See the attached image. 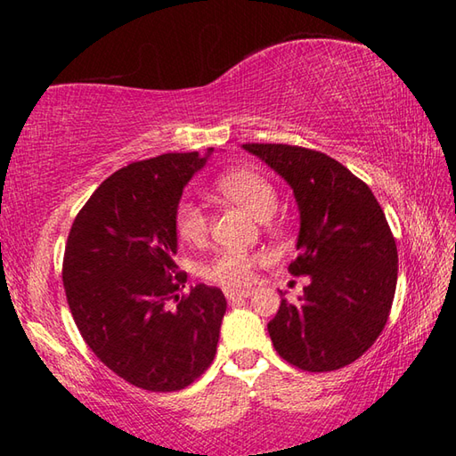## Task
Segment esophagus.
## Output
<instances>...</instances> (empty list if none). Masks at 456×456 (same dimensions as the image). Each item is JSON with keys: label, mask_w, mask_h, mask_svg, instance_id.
<instances>
[{"label": "esophagus", "mask_w": 456, "mask_h": 456, "mask_svg": "<svg viewBox=\"0 0 456 456\" xmlns=\"http://www.w3.org/2000/svg\"><path fill=\"white\" fill-rule=\"evenodd\" d=\"M251 289H225V297L229 302H237V299H245L251 296Z\"/></svg>", "instance_id": "esophagus-1"}]
</instances>
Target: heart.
Segmentation results:
<instances>
[{"label": "heart", "mask_w": 456, "mask_h": 456, "mask_svg": "<svg viewBox=\"0 0 456 456\" xmlns=\"http://www.w3.org/2000/svg\"><path fill=\"white\" fill-rule=\"evenodd\" d=\"M217 191L249 211L253 217L269 219L277 209V192L267 176L251 168H235L217 181ZM175 227L183 241L200 245L209 233V217L195 200L183 199L175 211ZM264 259L259 253L221 251L203 265V275L225 288H239L251 280L253 267Z\"/></svg>", "instance_id": "heart-1"}]
</instances>
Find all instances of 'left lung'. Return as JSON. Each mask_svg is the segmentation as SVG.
Segmentation results:
<instances>
[{
    "mask_svg": "<svg viewBox=\"0 0 456 456\" xmlns=\"http://www.w3.org/2000/svg\"><path fill=\"white\" fill-rule=\"evenodd\" d=\"M289 184L299 209L291 275L310 283L267 323L273 348L307 372L352 364L388 320L398 280V251L368 184L328 154L289 144H243Z\"/></svg>",
    "mask_w": 456,
    "mask_h": 456,
    "instance_id": "1",
    "label": "left lung"
}]
</instances>
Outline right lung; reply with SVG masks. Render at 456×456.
Segmentation results:
<instances>
[{
	"label": "right lung",
	"mask_w": 456,
	"mask_h": 456,
	"mask_svg": "<svg viewBox=\"0 0 456 456\" xmlns=\"http://www.w3.org/2000/svg\"><path fill=\"white\" fill-rule=\"evenodd\" d=\"M199 152H167L120 168L76 215L64 251L66 299L104 366L151 392H175L211 366L227 302L199 283L179 296L175 211L205 167Z\"/></svg>",
	"instance_id": "obj_1"
}]
</instances>
